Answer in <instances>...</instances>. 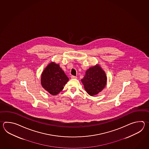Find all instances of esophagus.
<instances>
[{"instance_id": "1", "label": "esophagus", "mask_w": 149, "mask_h": 149, "mask_svg": "<svg viewBox=\"0 0 149 149\" xmlns=\"http://www.w3.org/2000/svg\"><path fill=\"white\" fill-rule=\"evenodd\" d=\"M71 79H77V77H76V76H72L71 77Z\"/></svg>"}]
</instances>
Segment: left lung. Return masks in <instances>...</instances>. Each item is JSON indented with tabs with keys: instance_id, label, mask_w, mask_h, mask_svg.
Listing matches in <instances>:
<instances>
[{
	"instance_id": "left-lung-1",
	"label": "left lung",
	"mask_w": 149,
	"mask_h": 149,
	"mask_svg": "<svg viewBox=\"0 0 149 149\" xmlns=\"http://www.w3.org/2000/svg\"><path fill=\"white\" fill-rule=\"evenodd\" d=\"M107 81L106 73L98 64L86 70L85 76L81 79L86 92L92 96L101 92Z\"/></svg>"
}]
</instances>
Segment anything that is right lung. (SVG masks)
I'll list each match as a JSON object with an SVG mask.
<instances>
[{"mask_svg":"<svg viewBox=\"0 0 149 149\" xmlns=\"http://www.w3.org/2000/svg\"><path fill=\"white\" fill-rule=\"evenodd\" d=\"M68 81V77L59 64L54 62L48 64L41 73V86L51 95H57L63 90Z\"/></svg>","mask_w":149,"mask_h":149,"instance_id":"obj_1","label":"right lung"}]
</instances>
